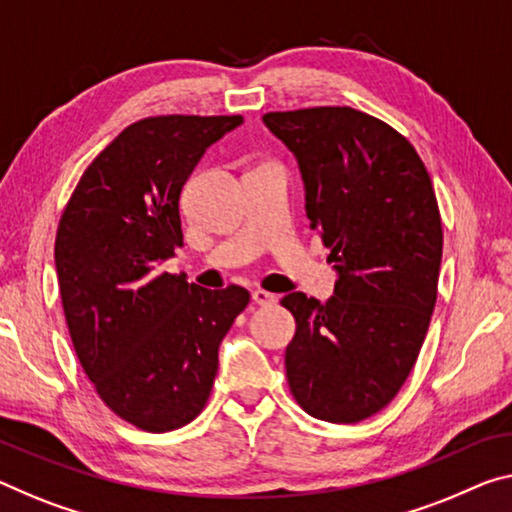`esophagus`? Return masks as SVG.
Listing matches in <instances>:
<instances>
[{"instance_id": "obj_1", "label": "esophagus", "mask_w": 512, "mask_h": 512, "mask_svg": "<svg viewBox=\"0 0 512 512\" xmlns=\"http://www.w3.org/2000/svg\"><path fill=\"white\" fill-rule=\"evenodd\" d=\"M251 300H254L258 306H270V304H274L277 302V295H272V293H267V290H254V293H251Z\"/></svg>"}]
</instances>
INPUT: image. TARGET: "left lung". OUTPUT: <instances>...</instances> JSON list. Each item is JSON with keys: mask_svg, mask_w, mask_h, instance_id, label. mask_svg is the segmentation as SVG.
<instances>
[{"mask_svg": "<svg viewBox=\"0 0 512 512\" xmlns=\"http://www.w3.org/2000/svg\"><path fill=\"white\" fill-rule=\"evenodd\" d=\"M263 123L295 155L306 217L336 270L325 304L281 300L297 322L290 391L316 419L357 423L391 403L428 332L444 240L432 180L410 141L352 107L270 112Z\"/></svg>", "mask_w": 512, "mask_h": 512, "instance_id": "obj_1", "label": "left lung"}]
</instances>
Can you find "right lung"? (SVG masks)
Returning a JSON list of instances; mask_svg holds the SVG:
<instances>
[{
	"mask_svg": "<svg viewBox=\"0 0 512 512\" xmlns=\"http://www.w3.org/2000/svg\"><path fill=\"white\" fill-rule=\"evenodd\" d=\"M242 116H155L89 164L61 215L54 265L77 359L114 414L148 432L190 423L217 375L219 343L249 304L162 272L183 247L180 192Z\"/></svg>",
	"mask_w": 512,
	"mask_h": 512,
	"instance_id": "right-lung-1",
	"label": "right lung"
}]
</instances>
